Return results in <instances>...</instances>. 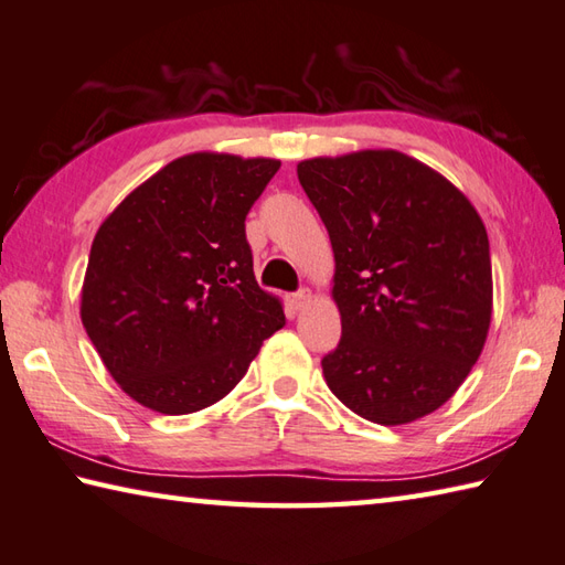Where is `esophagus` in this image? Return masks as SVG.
Wrapping results in <instances>:
<instances>
[{"label":"esophagus","mask_w":565,"mask_h":565,"mask_svg":"<svg viewBox=\"0 0 565 565\" xmlns=\"http://www.w3.org/2000/svg\"><path fill=\"white\" fill-rule=\"evenodd\" d=\"M311 299H313L311 291H309V289H303V291H299V294H294L291 299H289V303H291V309H294V311H303L306 306L311 303Z\"/></svg>","instance_id":"1"}]
</instances>
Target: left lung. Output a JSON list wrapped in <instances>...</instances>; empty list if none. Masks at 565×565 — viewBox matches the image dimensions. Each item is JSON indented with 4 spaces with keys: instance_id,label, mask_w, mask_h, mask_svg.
<instances>
[{
    "instance_id": "obj_1",
    "label": "left lung",
    "mask_w": 565,
    "mask_h": 565,
    "mask_svg": "<svg viewBox=\"0 0 565 565\" xmlns=\"http://www.w3.org/2000/svg\"><path fill=\"white\" fill-rule=\"evenodd\" d=\"M335 259L343 335L323 377L377 425L435 413L465 383L491 323L487 227L465 192L399 150L296 166Z\"/></svg>"
}]
</instances>
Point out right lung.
Here are the masks:
<instances>
[{
	"mask_svg": "<svg viewBox=\"0 0 565 565\" xmlns=\"http://www.w3.org/2000/svg\"><path fill=\"white\" fill-rule=\"evenodd\" d=\"M281 162L190 152L138 184L100 224L81 321L122 393L190 415L232 393L284 328L259 289L244 220Z\"/></svg>",
	"mask_w": 565,
	"mask_h": 565,
	"instance_id": "1",
	"label": "right lung"
}]
</instances>
